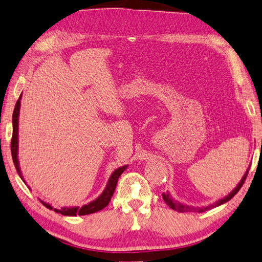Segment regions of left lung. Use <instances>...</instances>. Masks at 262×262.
<instances>
[{
    "instance_id": "obj_1",
    "label": "left lung",
    "mask_w": 262,
    "mask_h": 262,
    "mask_svg": "<svg viewBox=\"0 0 262 262\" xmlns=\"http://www.w3.org/2000/svg\"><path fill=\"white\" fill-rule=\"evenodd\" d=\"M249 170H250V166L248 167V170H246L244 176L242 177V179H241V181L238 182V185L236 186L235 188H234L233 190H231L228 195H227L226 197H224V199L216 201L215 203H213V204H210V205H206V206H202V208H195V206L185 205V204L180 203V202L176 201V200L173 199V197H172V195L170 194L169 191L163 192L162 197H163V200H164V202L166 203V205H169L170 208H171L172 210H174V211H179V212H205V211H208V210L216 208V206H219V205H221V204H225L226 202H228L229 200L233 199V197H234L236 194H237L238 190L242 188V186H243L244 181H245V179H246V176H248V173H249Z\"/></svg>"
}]
</instances>
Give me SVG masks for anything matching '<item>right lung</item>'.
<instances>
[{"mask_svg":"<svg viewBox=\"0 0 262 262\" xmlns=\"http://www.w3.org/2000/svg\"><path fill=\"white\" fill-rule=\"evenodd\" d=\"M20 100H21V95H20V97H19V99L16 103V107H14L13 115H12L13 132H12V140H11V154H12V160L14 163V166H16L18 174L21 178V180L25 182V184H26V181L24 180L20 166H19V160H18V148H19V146H18V130H19V113H20ZM127 166L129 165L121 166L113 172L112 176L110 177V179H108L105 189H103L101 194L98 196L95 201H92V202H90V203L83 205L82 208H80V206H65V208L54 209L50 203H47V202H44L42 200H39V201H41V203L49 210H53L54 212L60 213L62 215L76 216V215H86V214L95 213V212L105 209L106 206L110 204L112 196H113V194H114V190L116 188L118 178H120V176L123 173V172L126 170Z\"/></svg>","mask_w":262,"mask_h":262,"instance_id":"obj_1","label":"right lung"}]
</instances>
